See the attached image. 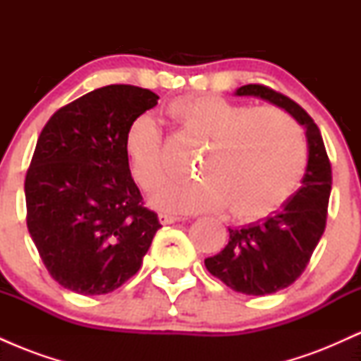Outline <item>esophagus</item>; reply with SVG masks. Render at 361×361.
Here are the masks:
<instances>
[{
    "label": "esophagus",
    "mask_w": 361,
    "mask_h": 361,
    "mask_svg": "<svg viewBox=\"0 0 361 361\" xmlns=\"http://www.w3.org/2000/svg\"><path fill=\"white\" fill-rule=\"evenodd\" d=\"M178 221H185L183 217H176V215H169V214H159V222L161 224H173V222H178Z\"/></svg>",
    "instance_id": "obj_1"
}]
</instances>
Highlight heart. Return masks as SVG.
<instances>
[{"mask_svg":"<svg viewBox=\"0 0 361 361\" xmlns=\"http://www.w3.org/2000/svg\"><path fill=\"white\" fill-rule=\"evenodd\" d=\"M166 114L186 137L204 142L195 173L200 178L168 185L156 204L173 212H214L227 205L234 219L259 221L279 210L299 188L307 168L304 132L276 106L234 103L217 94H186ZM123 147L134 180L156 192L166 180L164 137L154 117L128 123Z\"/></svg>","mask_w":361,"mask_h":361,"instance_id":"b5f03b06","label":"heart"}]
</instances>
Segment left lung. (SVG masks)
Instances as JSON below:
<instances>
[{
    "label": "left lung",
    "mask_w": 361,
    "mask_h": 361,
    "mask_svg": "<svg viewBox=\"0 0 361 361\" xmlns=\"http://www.w3.org/2000/svg\"><path fill=\"white\" fill-rule=\"evenodd\" d=\"M238 97H258L288 111L305 127L309 159L302 186L292 198L263 221L231 229L229 243L205 259L215 279L246 295H268L292 285L316 250L326 229L331 163L319 127L299 103L264 85H246Z\"/></svg>",
    "instance_id": "8db88e82"
}]
</instances>
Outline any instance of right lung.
Here are the masks:
<instances>
[{
    "label": "right lung",
    "instance_id": "right-lung-1",
    "mask_svg": "<svg viewBox=\"0 0 361 361\" xmlns=\"http://www.w3.org/2000/svg\"><path fill=\"white\" fill-rule=\"evenodd\" d=\"M156 93L109 85L62 106L40 132L25 176L27 227L57 283L114 292L139 271L161 224L128 169V123Z\"/></svg>",
    "mask_w": 361,
    "mask_h": 361
}]
</instances>
